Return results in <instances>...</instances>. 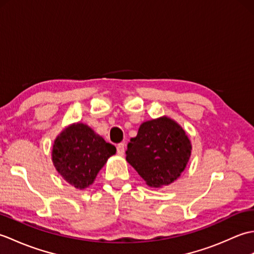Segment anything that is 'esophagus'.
I'll return each instance as SVG.
<instances>
[{
    "instance_id": "1",
    "label": "esophagus",
    "mask_w": 254,
    "mask_h": 254,
    "mask_svg": "<svg viewBox=\"0 0 254 254\" xmlns=\"http://www.w3.org/2000/svg\"><path fill=\"white\" fill-rule=\"evenodd\" d=\"M117 152L119 155H123L124 152H126V144L120 143L117 145Z\"/></svg>"
}]
</instances>
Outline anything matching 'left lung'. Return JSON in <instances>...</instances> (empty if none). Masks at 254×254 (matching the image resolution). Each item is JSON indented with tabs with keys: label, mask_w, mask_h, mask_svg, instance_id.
Segmentation results:
<instances>
[{
	"label": "left lung",
	"mask_w": 254,
	"mask_h": 254,
	"mask_svg": "<svg viewBox=\"0 0 254 254\" xmlns=\"http://www.w3.org/2000/svg\"><path fill=\"white\" fill-rule=\"evenodd\" d=\"M183 128L169 118L144 122L127 144V160L149 187L168 186L180 177L191 155Z\"/></svg>",
	"instance_id": "left-lung-1"
}]
</instances>
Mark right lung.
I'll return each instance as SVG.
<instances>
[{"label": "right lung", "instance_id": "1", "mask_svg": "<svg viewBox=\"0 0 254 254\" xmlns=\"http://www.w3.org/2000/svg\"><path fill=\"white\" fill-rule=\"evenodd\" d=\"M117 152L112 144L83 123L66 127L53 144L52 161L64 180L79 189L94 182L99 170Z\"/></svg>", "mask_w": 254, "mask_h": 254}]
</instances>
